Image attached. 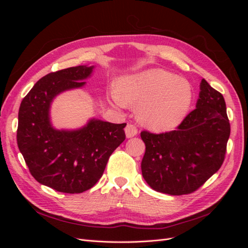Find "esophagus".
I'll use <instances>...</instances> for the list:
<instances>
[{"label":"esophagus","mask_w":248,"mask_h":248,"mask_svg":"<svg viewBox=\"0 0 248 248\" xmlns=\"http://www.w3.org/2000/svg\"><path fill=\"white\" fill-rule=\"evenodd\" d=\"M125 133L127 138H132L134 136H137L138 134L137 127L132 124H127V126L125 127Z\"/></svg>","instance_id":"obj_1"}]
</instances>
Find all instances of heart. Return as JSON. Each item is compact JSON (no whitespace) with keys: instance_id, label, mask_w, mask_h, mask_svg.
Returning <instances> with one entry per match:
<instances>
[{"instance_id":"b5f03b06","label":"heart","mask_w":248,"mask_h":248,"mask_svg":"<svg viewBox=\"0 0 248 248\" xmlns=\"http://www.w3.org/2000/svg\"><path fill=\"white\" fill-rule=\"evenodd\" d=\"M119 106H140L142 124L157 131L170 130L182 121L191 103L186 80L162 69H152L123 78L112 95Z\"/></svg>"}]
</instances>
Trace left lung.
<instances>
[{
	"label": "left lung",
	"mask_w": 248,
	"mask_h": 248,
	"mask_svg": "<svg viewBox=\"0 0 248 248\" xmlns=\"http://www.w3.org/2000/svg\"><path fill=\"white\" fill-rule=\"evenodd\" d=\"M196 109L176 130L141 131V174L152 189L182 196L199 189L221 167L231 126L223 96L202 78Z\"/></svg>",
	"instance_id": "8db88e82"
}]
</instances>
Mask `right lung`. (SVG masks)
Instances as JSON below:
<instances>
[{
	"label": "right lung",
	"mask_w": 248,
	"mask_h": 248,
	"mask_svg": "<svg viewBox=\"0 0 248 248\" xmlns=\"http://www.w3.org/2000/svg\"><path fill=\"white\" fill-rule=\"evenodd\" d=\"M93 68L80 65L50 72L36 82L20 103L19 151L37 181L60 192L80 193L92 188L109 156L126 138V123L91 119L77 130H58L50 123L49 108L55 97L81 88Z\"/></svg>",
	"instance_id": "add662e5"
}]
</instances>
